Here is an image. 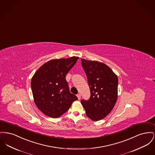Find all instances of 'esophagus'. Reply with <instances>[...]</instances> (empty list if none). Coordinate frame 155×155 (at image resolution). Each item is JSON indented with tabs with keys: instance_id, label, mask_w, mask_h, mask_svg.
I'll list each match as a JSON object with an SVG mask.
<instances>
[{
	"instance_id": "esophagus-1",
	"label": "esophagus",
	"mask_w": 155,
	"mask_h": 155,
	"mask_svg": "<svg viewBox=\"0 0 155 155\" xmlns=\"http://www.w3.org/2000/svg\"><path fill=\"white\" fill-rule=\"evenodd\" d=\"M76 96H77V97H78V100H80V99L81 98V94H78Z\"/></svg>"
}]
</instances>
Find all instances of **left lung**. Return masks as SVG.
I'll use <instances>...</instances> for the list:
<instances>
[{"label":"left lung","mask_w":155,"mask_h":155,"mask_svg":"<svg viewBox=\"0 0 155 155\" xmlns=\"http://www.w3.org/2000/svg\"><path fill=\"white\" fill-rule=\"evenodd\" d=\"M91 96L81 100L87 116L93 121L103 119L110 112L118 97V77L110 67L100 62L81 59Z\"/></svg>","instance_id":"8db88e82"}]
</instances>
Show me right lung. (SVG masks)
I'll use <instances>...</instances> for the list:
<instances>
[{
  "mask_svg": "<svg viewBox=\"0 0 155 155\" xmlns=\"http://www.w3.org/2000/svg\"><path fill=\"white\" fill-rule=\"evenodd\" d=\"M78 59L72 57L50 60L33 75L31 87L34 101L43 114L58 118L78 99L70 92L65 78Z\"/></svg>",
  "mask_w": 155,
  "mask_h": 155,
  "instance_id": "1",
  "label": "right lung"
}]
</instances>
